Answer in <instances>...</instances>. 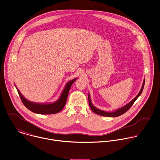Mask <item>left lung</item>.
Wrapping results in <instances>:
<instances>
[{
  "label": "left lung",
  "mask_w": 160,
  "mask_h": 160,
  "mask_svg": "<svg viewBox=\"0 0 160 160\" xmlns=\"http://www.w3.org/2000/svg\"><path fill=\"white\" fill-rule=\"evenodd\" d=\"M145 79H144V81H143V85H142V87L139 92V93L136 96V97L133 99L130 103H128V104H127L126 105H125L124 107L117 110L116 111L113 112H105V111H103V110H99L98 108H97L96 107H95L93 104L91 102V99H90V95L88 94V102H89V105H90V107L91 108V110L96 114L97 115H99L100 116H103V117H118V116H120L122 115H123V113H125V112H127L130 108L133 105V104L134 103V102L137 100V99L139 97V96L142 94V92H143V88H144V85H145Z\"/></svg>",
  "instance_id": "obj_1"
}]
</instances>
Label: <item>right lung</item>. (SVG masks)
<instances>
[{"instance_id": "add662e5", "label": "right lung", "mask_w": 160, "mask_h": 160, "mask_svg": "<svg viewBox=\"0 0 160 160\" xmlns=\"http://www.w3.org/2000/svg\"><path fill=\"white\" fill-rule=\"evenodd\" d=\"M77 80L75 78L69 82H68L61 94L60 98L55 102L52 103H46V104H42V103H37L30 102L27 100L26 98L23 97V96L20 93V91L17 88L18 93L20 97V99L23 103V104L31 112L42 115H48V114H55L60 112L63 108L64 107L67 97L69 93L70 88L72 85L74 83V82Z\"/></svg>"}]
</instances>
